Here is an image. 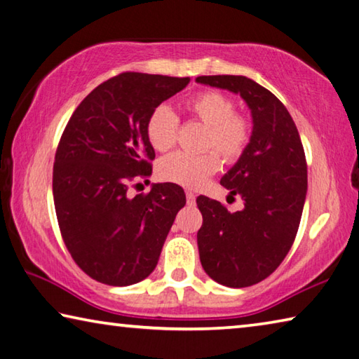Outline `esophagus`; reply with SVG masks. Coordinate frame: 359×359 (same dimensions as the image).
Here are the masks:
<instances>
[{"mask_svg": "<svg viewBox=\"0 0 359 359\" xmlns=\"http://www.w3.org/2000/svg\"><path fill=\"white\" fill-rule=\"evenodd\" d=\"M186 202H187V205H196V196H194L192 192H186Z\"/></svg>", "mask_w": 359, "mask_h": 359, "instance_id": "obj_1", "label": "esophagus"}]
</instances>
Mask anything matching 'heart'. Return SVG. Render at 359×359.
I'll use <instances>...</instances> for the list:
<instances>
[{
    "label": "heart",
    "instance_id": "1",
    "mask_svg": "<svg viewBox=\"0 0 359 359\" xmlns=\"http://www.w3.org/2000/svg\"><path fill=\"white\" fill-rule=\"evenodd\" d=\"M186 113L205 126L202 154L173 152L157 165L162 181L187 189L201 187L219 168L220 154L226 163H235L248 149L252 137L251 117L235 111L233 100L218 90H205L186 102ZM180 119L167 104H158L146 121V137L158 152L172 149L178 140Z\"/></svg>",
    "mask_w": 359,
    "mask_h": 359
}]
</instances>
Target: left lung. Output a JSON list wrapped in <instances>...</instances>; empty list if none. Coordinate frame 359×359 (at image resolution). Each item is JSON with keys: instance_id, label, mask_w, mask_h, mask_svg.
Wrapping results in <instances>:
<instances>
[{"instance_id": "left-lung-1", "label": "left lung", "mask_w": 359, "mask_h": 359, "mask_svg": "<svg viewBox=\"0 0 359 359\" xmlns=\"http://www.w3.org/2000/svg\"><path fill=\"white\" fill-rule=\"evenodd\" d=\"M202 84L240 93L251 109L248 149L221 178L245 208L231 213L218 201L197 197L203 216L198 255L210 278L229 287L266 280L294 243L307 194V161L297 127L285 104L250 78L198 76Z\"/></svg>"}]
</instances>
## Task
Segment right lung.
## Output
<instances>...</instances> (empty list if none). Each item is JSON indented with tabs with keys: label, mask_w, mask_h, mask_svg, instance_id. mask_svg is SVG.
I'll return each instance as SVG.
<instances>
[{
	"label": "right lung",
	"mask_w": 359,
	"mask_h": 359,
	"mask_svg": "<svg viewBox=\"0 0 359 359\" xmlns=\"http://www.w3.org/2000/svg\"><path fill=\"white\" fill-rule=\"evenodd\" d=\"M187 84L189 78L117 74L82 100L58 141L52 173L58 227L74 262L100 283L128 286L148 277L186 205L178 184H152L135 197L128 187L152 173L151 111Z\"/></svg>",
	"instance_id": "right-lung-1"
}]
</instances>
